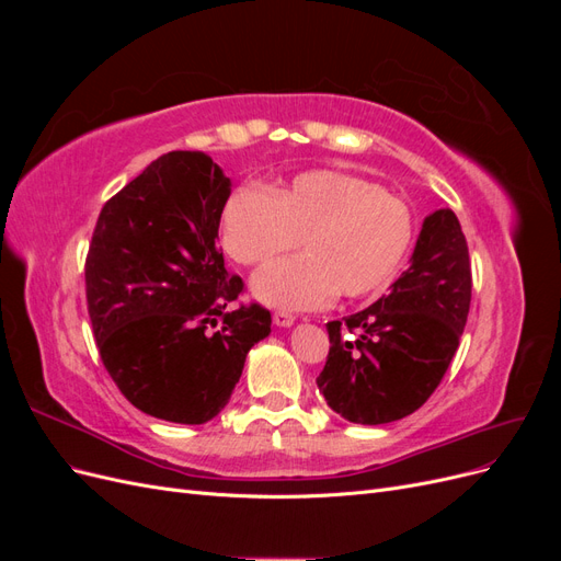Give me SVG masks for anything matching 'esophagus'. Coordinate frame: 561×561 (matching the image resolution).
Returning a JSON list of instances; mask_svg holds the SVG:
<instances>
[{"mask_svg": "<svg viewBox=\"0 0 561 561\" xmlns=\"http://www.w3.org/2000/svg\"><path fill=\"white\" fill-rule=\"evenodd\" d=\"M274 325L276 328H293L295 325V316L293 313H285V311H278V313H274Z\"/></svg>", "mask_w": 561, "mask_h": 561, "instance_id": "1", "label": "esophagus"}]
</instances>
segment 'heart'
I'll return each mask as SVG.
<instances>
[{
  "label": "heart",
  "mask_w": 561,
  "mask_h": 561,
  "mask_svg": "<svg viewBox=\"0 0 561 561\" xmlns=\"http://www.w3.org/2000/svg\"><path fill=\"white\" fill-rule=\"evenodd\" d=\"M222 245L245 266L266 264L301 239L304 257L268 264L250 290L276 309H316L334 293L367 297L398 274L414 239L407 203L375 182L307 171L271 186L231 192L219 219Z\"/></svg>",
  "instance_id": "1"
}]
</instances>
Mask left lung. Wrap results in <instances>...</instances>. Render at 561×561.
I'll return each mask as SVG.
<instances>
[{"instance_id":"8db88e82","label":"left lung","mask_w":561,"mask_h":561,"mask_svg":"<svg viewBox=\"0 0 561 561\" xmlns=\"http://www.w3.org/2000/svg\"><path fill=\"white\" fill-rule=\"evenodd\" d=\"M470 290L466 236L458 217L439 208L423 219L410 268L388 295L328 322L330 353L316 383L332 410L363 426L416 412L458 348Z\"/></svg>"}]
</instances>
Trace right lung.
Returning a JSON list of instances; mask_svg holds the SVG:
<instances>
[{
	"label": "right lung",
	"instance_id": "1",
	"mask_svg": "<svg viewBox=\"0 0 561 561\" xmlns=\"http://www.w3.org/2000/svg\"><path fill=\"white\" fill-rule=\"evenodd\" d=\"M231 180L203 151H168L100 210L87 257L93 336L140 412L198 426L225 410L248 351L271 332L260 304L227 309L217 229Z\"/></svg>",
	"mask_w": 561,
	"mask_h": 561
}]
</instances>
